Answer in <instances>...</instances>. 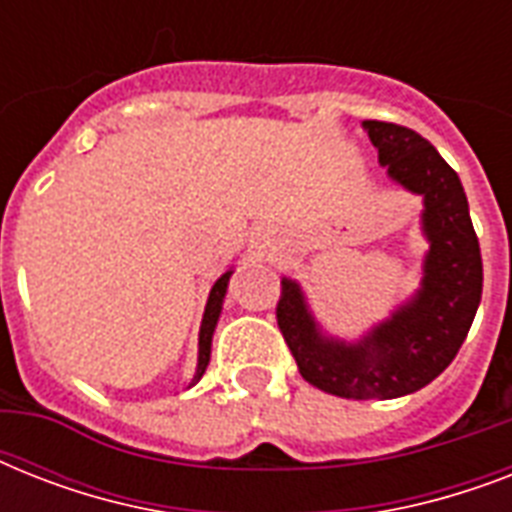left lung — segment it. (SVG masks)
Segmentation results:
<instances>
[{"mask_svg":"<svg viewBox=\"0 0 512 512\" xmlns=\"http://www.w3.org/2000/svg\"><path fill=\"white\" fill-rule=\"evenodd\" d=\"M364 130L390 180L422 196V233L430 249L420 289L361 340L345 342L321 332L303 287L284 276L276 321L313 388L385 401L425 388L452 364L476 319L484 265L468 196L436 148L401 124L366 119Z\"/></svg>","mask_w":512,"mask_h":512,"instance_id":"1","label":"left lung"}]
</instances>
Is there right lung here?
Instances as JSON below:
<instances>
[{"mask_svg": "<svg viewBox=\"0 0 512 512\" xmlns=\"http://www.w3.org/2000/svg\"><path fill=\"white\" fill-rule=\"evenodd\" d=\"M233 271H225L220 279L215 281V287L209 292L207 308H204V319H201V329H199V364H196V374H193V382L201 380V374L207 372L209 364V353H212V335H215L217 319H220V311H223V300L225 292H228V279H231Z\"/></svg>", "mask_w": 512, "mask_h": 512, "instance_id": "right-lung-1", "label": "right lung"}]
</instances>
